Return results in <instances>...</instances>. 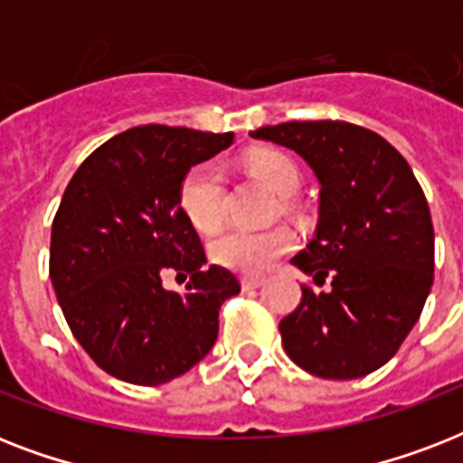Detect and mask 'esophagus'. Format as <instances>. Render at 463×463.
Masks as SVG:
<instances>
[{
	"mask_svg": "<svg viewBox=\"0 0 463 463\" xmlns=\"http://www.w3.org/2000/svg\"><path fill=\"white\" fill-rule=\"evenodd\" d=\"M264 286V279H254V276H245L242 279V290H257Z\"/></svg>",
	"mask_w": 463,
	"mask_h": 463,
	"instance_id": "esophagus-1",
	"label": "esophagus"
}]
</instances>
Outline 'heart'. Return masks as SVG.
<instances>
[{
	"instance_id": "obj_1",
	"label": "heart",
	"mask_w": 463,
	"mask_h": 463,
	"mask_svg": "<svg viewBox=\"0 0 463 463\" xmlns=\"http://www.w3.org/2000/svg\"><path fill=\"white\" fill-rule=\"evenodd\" d=\"M247 167L271 192L293 194L300 184V170L276 148H257L247 156ZM180 206L196 231L213 232L223 221V173L213 160L194 165L180 184ZM293 250V232L286 225L271 228H231L211 242V260L240 274L260 276Z\"/></svg>"
}]
</instances>
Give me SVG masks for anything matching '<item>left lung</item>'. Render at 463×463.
Listing matches in <instances>:
<instances>
[{"label": "left lung", "mask_w": 463, "mask_h": 463, "mask_svg": "<svg viewBox=\"0 0 463 463\" xmlns=\"http://www.w3.org/2000/svg\"><path fill=\"white\" fill-rule=\"evenodd\" d=\"M267 139L303 156L319 189L315 238L293 257L317 286L279 324L288 358L324 380H355L394 358L423 312L435 271L430 209L406 158L351 122H283Z\"/></svg>", "instance_id": "obj_1"}]
</instances>
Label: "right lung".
I'll use <instances>...</instances> for the list:
<instances>
[{
    "label": "right lung",
    "mask_w": 463,
    "mask_h": 463,
    "mask_svg": "<svg viewBox=\"0 0 463 463\" xmlns=\"http://www.w3.org/2000/svg\"><path fill=\"white\" fill-rule=\"evenodd\" d=\"M232 134L146 125L112 137L69 180L52 221L50 279L69 329L100 370L156 387L211 351L218 309L238 296L228 269L206 264L180 206L189 167ZM190 276L185 296L165 291Z\"/></svg>",
    "instance_id": "add662e5"
}]
</instances>
